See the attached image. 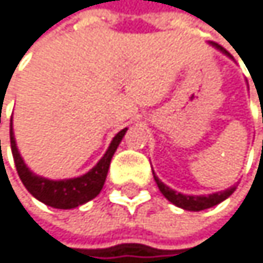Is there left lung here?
I'll list each match as a JSON object with an SVG mask.
<instances>
[{
	"label": "left lung",
	"mask_w": 263,
	"mask_h": 263,
	"mask_svg": "<svg viewBox=\"0 0 263 263\" xmlns=\"http://www.w3.org/2000/svg\"><path fill=\"white\" fill-rule=\"evenodd\" d=\"M215 47H218L221 52L227 53V50L222 48L221 45L215 44ZM229 55V53H227ZM156 180V184L159 187V191L164 194V197L172 202L174 205L183 208V210H189V211H200V210H206V208H211L218 203H221L222 200H226L232 193L235 191V186H232L230 189H226L222 193H216V194H210V196H184V194H180V193H175L174 189H170L168 186H165L158 177H155Z\"/></svg>",
	"instance_id": "8db88e82"
}]
</instances>
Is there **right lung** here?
I'll return each instance as SVG.
<instances>
[{"label":"right lung","mask_w":263,"mask_h":263,"mask_svg":"<svg viewBox=\"0 0 263 263\" xmlns=\"http://www.w3.org/2000/svg\"><path fill=\"white\" fill-rule=\"evenodd\" d=\"M126 130L127 129L120 130V133L114 137L112 143H110L102 159L89 170L88 174H85L79 178L53 181V180H47V178L34 175L33 172L25 165L18 149L15 146V139H14L12 127H11V148H12L14 162L17 167V174H18L22 183L25 184V187L28 189V193L34 196L42 203H45L48 206H53V208H60V210L76 208L88 200L95 199L101 193V189L107 178L110 161H112V156L115 155V151H117L121 139L124 137Z\"/></svg>","instance_id":"add662e5"}]
</instances>
